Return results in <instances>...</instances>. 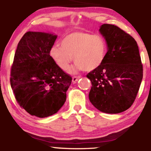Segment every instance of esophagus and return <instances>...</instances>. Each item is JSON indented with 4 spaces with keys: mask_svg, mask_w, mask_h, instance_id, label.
I'll return each mask as SVG.
<instances>
[{
    "mask_svg": "<svg viewBox=\"0 0 151 151\" xmlns=\"http://www.w3.org/2000/svg\"><path fill=\"white\" fill-rule=\"evenodd\" d=\"M80 78H81L80 76H74V77H72V82H73L74 84V83L77 82V81L79 80Z\"/></svg>",
    "mask_w": 151,
    "mask_h": 151,
    "instance_id": "1",
    "label": "esophagus"
}]
</instances>
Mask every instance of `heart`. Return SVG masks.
<instances>
[{
  "instance_id": "obj_1",
  "label": "heart",
  "mask_w": 151,
  "mask_h": 151,
  "mask_svg": "<svg viewBox=\"0 0 151 151\" xmlns=\"http://www.w3.org/2000/svg\"><path fill=\"white\" fill-rule=\"evenodd\" d=\"M107 50V42L101 35L75 31L62 38L61 47H53L50 56L62 70H67L74 58L76 65L71 72L83 70L91 72L102 65Z\"/></svg>"
}]
</instances>
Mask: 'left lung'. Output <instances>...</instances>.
Listing matches in <instances>:
<instances>
[{
    "label": "left lung",
    "mask_w": 151,
    "mask_h": 151,
    "mask_svg": "<svg viewBox=\"0 0 151 151\" xmlns=\"http://www.w3.org/2000/svg\"><path fill=\"white\" fill-rule=\"evenodd\" d=\"M99 31L108 51L101 67L86 75L92 84L89 98L100 111L119 114L129 109L136 99L143 79V65L132 36L111 24H103Z\"/></svg>",
    "instance_id": "1"
}]
</instances>
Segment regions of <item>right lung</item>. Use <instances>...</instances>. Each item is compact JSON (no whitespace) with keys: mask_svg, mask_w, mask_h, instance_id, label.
Returning <instances> with one entry per match:
<instances>
[{"mask_svg":"<svg viewBox=\"0 0 151 151\" xmlns=\"http://www.w3.org/2000/svg\"><path fill=\"white\" fill-rule=\"evenodd\" d=\"M57 35L27 32L18 42L10 71V85L20 106L28 114L45 118L64 105L72 77L50 56Z\"/></svg>","mask_w":151,"mask_h":151,"instance_id":"add662e5","label":"right lung"}]
</instances>
